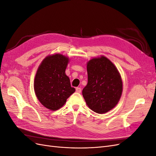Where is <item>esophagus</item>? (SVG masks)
<instances>
[{"label":"esophagus","mask_w":156,"mask_h":156,"mask_svg":"<svg viewBox=\"0 0 156 156\" xmlns=\"http://www.w3.org/2000/svg\"><path fill=\"white\" fill-rule=\"evenodd\" d=\"M75 90H76V92L77 93H81V88H79V87H77L76 88H75Z\"/></svg>","instance_id":"obj_1"}]
</instances>
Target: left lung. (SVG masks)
<instances>
[{"label": "left lung", "mask_w": 156, "mask_h": 156, "mask_svg": "<svg viewBox=\"0 0 156 156\" xmlns=\"http://www.w3.org/2000/svg\"><path fill=\"white\" fill-rule=\"evenodd\" d=\"M88 83L83 96L91 110L103 114L119 103L123 90L121 75L111 61L101 55L87 63Z\"/></svg>", "instance_id": "8db88e82"}]
</instances>
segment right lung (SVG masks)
<instances>
[{
  "label": "right lung",
  "mask_w": 156,
  "mask_h": 156,
  "mask_svg": "<svg viewBox=\"0 0 156 156\" xmlns=\"http://www.w3.org/2000/svg\"><path fill=\"white\" fill-rule=\"evenodd\" d=\"M69 61L68 56L62 54L48 55L37 69L34 81L35 94L42 105L51 111L62 107L75 91L66 75Z\"/></svg>",
  "instance_id": "1"
}]
</instances>
